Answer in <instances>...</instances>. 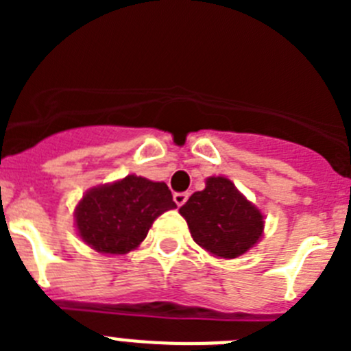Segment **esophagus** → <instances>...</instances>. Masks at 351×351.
I'll return each instance as SVG.
<instances>
[{
  "label": "esophagus",
  "mask_w": 351,
  "mask_h": 351,
  "mask_svg": "<svg viewBox=\"0 0 351 351\" xmlns=\"http://www.w3.org/2000/svg\"><path fill=\"white\" fill-rule=\"evenodd\" d=\"M188 197H190L188 193H173V202L178 204V207H181V206H184V202L188 200Z\"/></svg>",
  "instance_id": "1"
}]
</instances>
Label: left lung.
<instances>
[{
  "mask_svg": "<svg viewBox=\"0 0 351 351\" xmlns=\"http://www.w3.org/2000/svg\"><path fill=\"white\" fill-rule=\"evenodd\" d=\"M179 213L195 243L218 258L244 255L263 235V214L223 176L207 178Z\"/></svg>",
  "mask_w": 351,
  "mask_h": 351,
  "instance_id": "1",
  "label": "left lung"
}]
</instances>
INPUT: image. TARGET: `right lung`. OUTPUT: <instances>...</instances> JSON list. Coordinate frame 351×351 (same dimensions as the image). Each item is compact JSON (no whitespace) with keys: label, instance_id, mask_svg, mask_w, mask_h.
<instances>
[{"label":"right lung","instance_id":"obj_1","mask_svg":"<svg viewBox=\"0 0 351 351\" xmlns=\"http://www.w3.org/2000/svg\"><path fill=\"white\" fill-rule=\"evenodd\" d=\"M176 209L169 186L141 176H126L116 182L86 191L75 207L79 237L105 255H126L138 247L154 219Z\"/></svg>","mask_w":351,"mask_h":351}]
</instances>
